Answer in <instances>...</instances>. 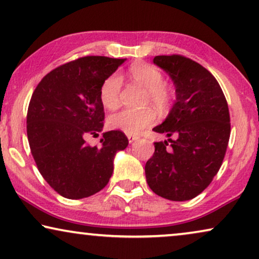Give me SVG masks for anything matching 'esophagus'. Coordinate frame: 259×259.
<instances>
[{
    "mask_svg": "<svg viewBox=\"0 0 259 259\" xmlns=\"http://www.w3.org/2000/svg\"><path fill=\"white\" fill-rule=\"evenodd\" d=\"M127 140H129L130 143H134V142H135V141L139 140V136H136V135H127Z\"/></svg>",
    "mask_w": 259,
    "mask_h": 259,
    "instance_id": "esophagus-1",
    "label": "esophagus"
}]
</instances>
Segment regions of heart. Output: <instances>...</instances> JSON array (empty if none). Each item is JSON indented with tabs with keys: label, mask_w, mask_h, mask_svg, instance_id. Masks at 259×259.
I'll return each mask as SVG.
<instances>
[{
	"label": "heart",
	"mask_w": 259,
	"mask_h": 259,
	"mask_svg": "<svg viewBox=\"0 0 259 259\" xmlns=\"http://www.w3.org/2000/svg\"><path fill=\"white\" fill-rule=\"evenodd\" d=\"M129 75L136 84L146 90L143 104H153L155 108L163 110L168 108L173 99V91L165 82L163 74L156 66L150 64H134L129 68ZM122 79L112 73L102 82L99 89V99L106 109H116L119 104V92ZM156 119L155 111L150 108L142 110H120L108 118L109 126L127 135H139L148 126L153 125Z\"/></svg>",
	"instance_id": "1"
}]
</instances>
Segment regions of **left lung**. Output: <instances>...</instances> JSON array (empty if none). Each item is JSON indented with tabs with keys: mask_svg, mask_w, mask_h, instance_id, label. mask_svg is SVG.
I'll return each mask as SVG.
<instances>
[{
	"mask_svg": "<svg viewBox=\"0 0 259 259\" xmlns=\"http://www.w3.org/2000/svg\"><path fill=\"white\" fill-rule=\"evenodd\" d=\"M154 64L174 81L177 101L155 133L169 139L155 142L146 163L151 191L185 201L207 188L222 167L231 134L229 106L211 72L180 54L156 55Z\"/></svg>",
	"mask_w": 259,
	"mask_h": 259,
	"instance_id": "left-lung-1",
	"label": "left lung"
}]
</instances>
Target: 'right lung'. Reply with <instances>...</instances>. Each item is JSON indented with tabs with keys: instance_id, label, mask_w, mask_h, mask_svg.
<instances>
[{
	"instance_id": "add662e5",
	"label": "right lung",
	"mask_w": 259,
	"mask_h": 259,
	"mask_svg": "<svg viewBox=\"0 0 259 259\" xmlns=\"http://www.w3.org/2000/svg\"><path fill=\"white\" fill-rule=\"evenodd\" d=\"M125 59L89 55L60 65L41 79L27 112V136L37 169L67 199L94 195L108 185L113 157L129 144L119 130L103 134L101 146L86 143L102 132V82Z\"/></svg>"
}]
</instances>
